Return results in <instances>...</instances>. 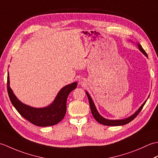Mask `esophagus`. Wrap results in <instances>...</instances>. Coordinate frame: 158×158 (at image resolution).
Returning <instances> with one entry per match:
<instances>
[{
    "label": "esophagus",
    "instance_id": "esophagus-1",
    "mask_svg": "<svg viewBox=\"0 0 158 158\" xmlns=\"http://www.w3.org/2000/svg\"><path fill=\"white\" fill-rule=\"evenodd\" d=\"M85 80L83 79V78H80L79 79V83L81 85H84L85 84Z\"/></svg>",
    "mask_w": 158,
    "mask_h": 158
}]
</instances>
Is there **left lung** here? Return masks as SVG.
<instances>
[{
    "instance_id": "left-lung-1",
    "label": "left lung",
    "mask_w": 158,
    "mask_h": 158,
    "mask_svg": "<svg viewBox=\"0 0 158 158\" xmlns=\"http://www.w3.org/2000/svg\"><path fill=\"white\" fill-rule=\"evenodd\" d=\"M137 46H138V48L139 49V50L140 52H141L144 55H145L146 57H148L147 56V53L145 52V50H144L142 48V46L140 45L139 43H137ZM85 93L87 96H88V98L89 100V106H90V109H91V112L92 113V115L93 117H94V119L98 122V123L102 124V125H105V126H123V125H125V124L128 123L129 122H130L131 121H132L135 118V117L138 115V114L140 113V110H142L143 106L145 105V104L146 103L147 100H146L143 105L139 107V109L136 110V111L131 116L127 117V118L125 119H115V120H112V119H106L105 117H103L102 116H101L100 115V113H98V110H97L96 108V106L94 105V103L93 100L91 98V96H89V93L85 91Z\"/></svg>"
}]
</instances>
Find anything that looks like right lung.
Here are the masks:
<instances>
[{
	"label": "right lung",
	"instance_id": "add662e5",
	"mask_svg": "<svg viewBox=\"0 0 158 158\" xmlns=\"http://www.w3.org/2000/svg\"><path fill=\"white\" fill-rule=\"evenodd\" d=\"M77 83L66 85L60 90L54 100L48 106L35 108L22 103L10 88L9 74L7 75V91L13 106L23 118L34 125L41 127L51 126L58 123L65 116L66 100L69 94L77 88Z\"/></svg>",
	"mask_w": 158,
	"mask_h": 158
}]
</instances>
